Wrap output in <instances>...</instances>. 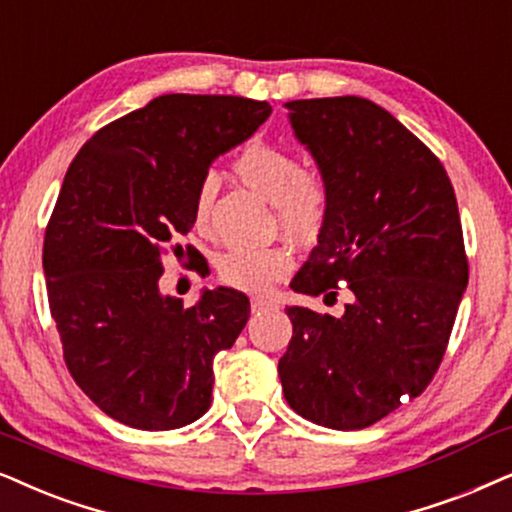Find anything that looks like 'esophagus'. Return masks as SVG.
<instances>
[{"label":"esophagus","instance_id":"34e87169","mask_svg":"<svg viewBox=\"0 0 512 512\" xmlns=\"http://www.w3.org/2000/svg\"><path fill=\"white\" fill-rule=\"evenodd\" d=\"M280 305H277V301H272V298H263V296H256L251 298V310L254 313H263V310H277Z\"/></svg>","mask_w":512,"mask_h":512}]
</instances>
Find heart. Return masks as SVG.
Listing matches in <instances>:
<instances>
[{"label": "heart", "mask_w": 512, "mask_h": 512, "mask_svg": "<svg viewBox=\"0 0 512 512\" xmlns=\"http://www.w3.org/2000/svg\"><path fill=\"white\" fill-rule=\"evenodd\" d=\"M235 171L251 190L275 204L277 221L296 237H310L320 230L327 216V185L317 171L301 169L289 148L263 141L244 145L235 159ZM216 178L204 176L195 195V221L207 218ZM218 277L232 289L265 291L272 282L287 275L291 256L284 247L230 249L218 256Z\"/></svg>", "instance_id": "b5f03b06"}]
</instances>
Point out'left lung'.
I'll list each match as a JSON object with an SVG mask.
<instances>
[{
	"label": "left lung",
	"mask_w": 512,
	"mask_h": 512,
	"mask_svg": "<svg viewBox=\"0 0 512 512\" xmlns=\"http://www.w3.org/2000/svg\"><path fill=\"white\" fill-rule=\"evenodd\" d=\"M327 185L317 247L291 280L334 298L341 317L289 305L280 381L289 407L317 426L360 430L414 400L447 350L468 258L442 162L381 105L357 96L284 103Z\"/></svg>",
	"instance_id": "8db88e82"
}]
</instances>
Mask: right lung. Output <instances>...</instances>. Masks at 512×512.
Masks as SVG:
<instances>
[{
	"instance_id": "obj_1",
	"label": "right lung",
	"mask_w": 512,
	"mask_h": 512,
	"mask_svg": "<svg viewBox=\"0 0 512 512\" xmlns=\"http://www.w3.org/2000/svg\"><path fill=\"white\" fill-rule=\"evenodd\" d=\"M272 108L240 96L167 94L82 145L46 225L44 277L72 378L138 430H174L211 407L214 357L249 320L242 291L204 289L192 308L162 296L169 249L195 225L211 162ZM188 256H197L188 247Z\"/></svg>"
}]
</instances>
